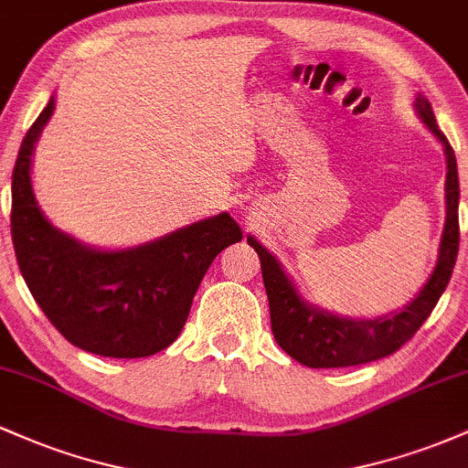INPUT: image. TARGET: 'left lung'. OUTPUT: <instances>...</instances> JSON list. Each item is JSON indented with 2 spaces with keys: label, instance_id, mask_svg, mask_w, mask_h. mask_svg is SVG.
Segmentation results:
<instances>
[{
  "label": "left lung",
  "instance_id": "left-lung-1",
  "mask_svg": "<svg viewBox=\"0 0 468 468\" xmlns=\"http://www.w3.org/2000/svg\"><path fill=\"white\" fill-rule=\"evenodd\" d=\"M416 107L424 125L442 141L444 154H447V224H444L442 244H440V257L436 268H433V275L424 283L420 294L410 305H405L400 313L380 316L374 321H358L310 308L308 303L299 299L297 290L290 283L275 257L260 241L249 238V244L257 250L261 261V277H264L268 303H271L272 335H275L282 350L302 365H308V367H350V365H363L389 356L416 335L418 327L427 321V316L436 308L438 299L442 297L444 288H447L460 246L458 165H455V154L447 136L438 130L436 116H433L429 101L418 96Z\"/></svg>",
  "mask_w": 468,
  "mask_h": 468
}]
</instances>
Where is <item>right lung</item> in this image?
Wrapping results in <instances>:
<instances>
[{
  "label": "right lung",
  "instance_id": "obj_1",
  "mask_svg": "<svg viewBox=\"0 0 468 468\" xmlns=\"http://www.w3.org/2000/svg\"><path fill=\"white\" fill-rule=\"evenodd\" d=\"M55 99L21 141L13 169L10 233L26 286L72 346L112 358H141L176 341L204 272L241 239L229 213L132 250L103 252L58 233L37 207L30 155Z\"/></svg>",
  "mask_w": 468,
  "mask_h": 468
}]
</instances>
